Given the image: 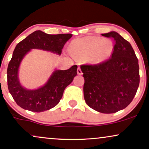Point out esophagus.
<instances>
[{"instance_id":"obj_1","label":"esophagus","mask_w":149,"mask_h":149,"mask_svg":"<svg viewBox=\"0 0 149 149\" xmlns=\"http://www.w3.org/2000/svg\"><path fill=\"white\" fill-rule=\"evenodd\" d=\"M77 72H78V74H79V75H82V70H81L80 67H78V71H77Z\"/></svg>"}]
</instances>
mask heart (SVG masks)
<instances>
[{"label": "heart", "mask_w": 149, "mask_h": 149, "mask_svg": "<svg viewBox=\"0 0 149 149\" xmlns=\"http://www.w3.org/2000/svg\"><path fill=\"white\" fill-rule=\"evenodd\" d=\"M71 53L76 57L89 55L91 63L97 64L108 58L112 51V43L97 37H87L73 41L70 46Z\"/></svg>", "instance_id": "b5f03b06"}]
</instances>
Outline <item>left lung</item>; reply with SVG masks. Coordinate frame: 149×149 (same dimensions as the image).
<instances>
[{
	"label": "left lung",
	"mask_w": 149,
	"mask_h": 149,
	"mask_svg": "<svg viewBox=\"0 0 149 149\" xmlns=\"http://www.w3.org/2000/svg\"><path fill=\"white\" fill-rule=\"evenodd\" d=\"M114 42L112 55L98 64L80 65L84 78L86 104L101 113L112 114L125 108L139 86L138 60L129 41L116 32L102 34Z\"/></svg>",
	"instance_id": "1"
}]
</instances>
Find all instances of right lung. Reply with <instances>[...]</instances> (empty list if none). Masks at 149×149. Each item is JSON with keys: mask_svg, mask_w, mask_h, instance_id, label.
Segmentation results:
<instances>
[{"mask_svg": "<svg viewBox=\"0 0 149 149\" xmlns=\"http://www.w3.org/2000/svg\"><path fill=\"white\" fill-rule=\"evenodd\" d=\"M72 34L49 35L36 31L18 43L7 67V85L16 104L24 110L41 112L54 108L62 98L66 87L77 75V65L67 70H56L44 86L27 90L19 84L17 71L23 57L31 49H41L61 54L65 43Z\"/></svg>", "mask_w": 149, "mask_h": 149, "instance_id": "1", "label": "right lung"}]
</instances>
